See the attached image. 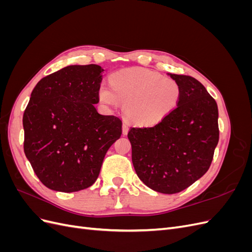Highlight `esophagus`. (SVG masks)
<instances>
[{"mask_svg": "<svg viewBox=\"0 0 252 252\" xmlns=\"http://www.w3.org/2000/svg\"><path fill=\"white\" fill-rule=\"evenodd\" d=\"M128 130H129V124L125 121L123 123V134H127Z\"/></svg>", "mask_w": 252, "mask_h": 252, "instance_id": "34e87169", "label": "esophagus"}]
</instances>
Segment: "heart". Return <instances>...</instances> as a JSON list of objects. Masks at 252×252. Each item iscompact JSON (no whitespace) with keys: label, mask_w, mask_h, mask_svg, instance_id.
Masks as SVG:
<instances>
[{"label":"heart","mask_w":252,"mask_h":252,"mask_svg":"<svg viewBox=\"0 0 252 252\" xmlns=\"http://www.w3.org/2000/svg\"><path fill=\"white\" fill-rule=\"evenodd\" d=\"M110 87H98V100L113 107L124 103V113L133 124L154 125L177 109L182 88L178 81L146 68L133 67L114 72Z\"/></svg>","instance_id":"1"}]
</instances>
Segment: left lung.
<instances>
[{"instance_id": "obj_1", "label": "left lung", "mask_w": 252, "mask_h": 252, "mask_svg": "<svg viewBox=\"0 0 252 252\" xmlns=\"http://www.w3.org/2000/svg\"><path fill=\"white\" fill-rule=\"evenodd\" d=\"M182 88L177 109L151 127H131L134 170L158 192L178 193L209 169L219 142L218 105L190 75L172 74Z\"/></svg>"}]
</instances>
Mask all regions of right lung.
Returning a JSON list of instances; mask_svg holds the SVG:
<instances>
[{
  "mask_svg": "<svg viewBox=\"0 0 252 252\" xmlns=\"http://www.w3.org/2000/svg\"><path fill=\"white\" fill-rule=\"evenodd\" d=\"M101 66L71 65L43 78L23 116L24 152L49 189L74 192L90 187L103 159L122 134V121L96 111Z\"/></svg>",
  "mask_w": 252,
  "mask_h": 252,
  "instance_id": "add662e5",
  "label": "right lung"
}]
</instances>
